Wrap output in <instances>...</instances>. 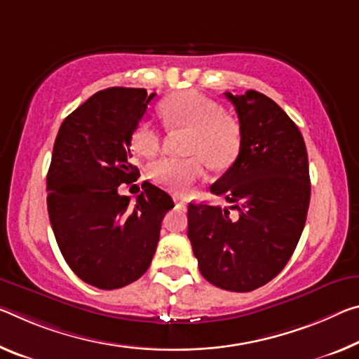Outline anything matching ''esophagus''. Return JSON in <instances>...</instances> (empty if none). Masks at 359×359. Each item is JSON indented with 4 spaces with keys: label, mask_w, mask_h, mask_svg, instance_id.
Segmentation results:
<instances>
[{
    "label": "esophagus",
    "mask_w": 359,
    "mask_h": 359,
    "mask_svg": "<svg viewBox=\"0 0 359 359\" xmlns=\"http://www.w3.org/2000/svg\"><path fill=\"white\" fill-rule=\"evenodd\" d=\"M175 203H177V206L179 208H182V209H185L187 208V201L185 200H182V198H175Z\"/></svg>",
    "instance_id": "esophagus-1"
}]
</instances>
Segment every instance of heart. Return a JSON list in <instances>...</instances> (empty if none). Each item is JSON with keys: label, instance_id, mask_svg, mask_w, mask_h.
I'll return each instance as SVG.
<instances>
[{"label": "heart", "instance_id": "obj_1", "mask_svg": "<svg viewBox=\"0 0 359 359\" xmlns=\"http://www.w3.org/2000/svg\"><path fill=\"white\" fill-rule=\"evenodd\" d=\"M159 113L174 130L189 133L184 159L163 158L150 166V179L170 190H187L204 175L206 163L214 169L231 166L241 150V128L224 113L217 102L196 90H180L159 104ZM133 149L153 156L161 149V134L150 121L140 123L133 134Z\"/></svg>", "mask_w": 359, "mask_h": 359}]
</instances>
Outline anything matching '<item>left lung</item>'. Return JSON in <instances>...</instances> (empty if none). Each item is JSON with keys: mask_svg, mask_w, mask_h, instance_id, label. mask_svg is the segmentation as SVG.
Masks as SVG:
<instances>
[{"mask_svg": "<svg viewBox=\"0 0 359 359\" xmlns=\"http://www.w3.org/2000/svg\"><path fill=\"white\" fill-rule=\"evenodd\" d=\"M238 113L241 150L210 185L238 210L189 204V240L201 275L225 291L249 292L271 281L294 254L310 204L309 156L302 134L266 95L225 93Z\"/></svg>", "mask_w": 359, "mask_h": 359, "instance_id": "1", "label": "left lung"}]
</instances>
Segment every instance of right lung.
Here are the masks:
<instances>
[{
  "label": "right lung",
  "instance_id": "add662e5",
  "mask_svg": "<svg viewBox=\"0 0 359 359\" xmlns=\"http://www.w3.org/2000/svg\"><path fill=\"white\" fill-rule=\"evenodd\" d=\"M155 93L108 88L60 124L48 170V212L68 266L84 283L119 289L149 270L174 201L150 182L130 203L118 187L139 177L130 139Z\"/></svg>",
  "mask_w": 359,
  "mask_h": 359
}]
</instances>
